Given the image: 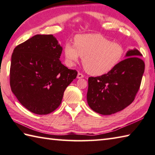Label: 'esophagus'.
<instances>
[{
	"instance_id": "obj_1",
	"label": "esophagus",
	"mask_w": 155,
	"mask_h": 155,
	"mask_svg": "<svg viewBox=\"0 0 155 155\" xmlns=\"http://www.w3.org/2000/svg\"><path fill=\"white\" fill-rule=\"evenodd\" d=\"M83 77H84L83 74H81V73H80V72L78 73V74H77V78H83Z\"/></svg>"
}]
</instances>
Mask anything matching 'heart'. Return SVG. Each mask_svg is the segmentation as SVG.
I'll use <instances>...</instances> for the list:
<instances>
[{"instance_id":"heart-1","label":"heart","mask_w":155,"mask_h":155,"mask_svg":"<svg viewBox=\"0 0 155 155\" xmlns=\"http://www.w3.org/2000/svg\"><path fill=\"white\" fill-rule=\"evenodd\" d=\"M74 40V44L68 42L64 46L66 64L73 66L82 57L83 66L91 75L98 77L112 71L124 56L121 44L112 42L100 34H81Z\"/></svg>"}]
</instances>
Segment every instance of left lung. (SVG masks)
Returning a JSON list of instances; mask_svg holds the SVG:
<instances>
[{
  "label": "left lung",
  "mask_w": 155,
  "mask_h": 155,
  "mask_svg": "<svg viewBox=\"0 0 155 155\" xmlns=\"http://www.w3.org/2000/svg\"><path fill=\"white\" fill-rule=\"evenodd\" d=\"M141 52L134 48L106 74L88 78L87 103L98 114L111 115L122 111L134 101L140 89L145 64Z\"/></svg>",
  "instance_id": "1"
}]
</instances>
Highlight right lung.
Returning <instances> with one entry per match:
<instances>
[{
  "mask_svg": "<svg viewBox=\"0 0 155 155\" xmlns=\"http://www.w3.org/2000/svg\"><path fill=\"white\" fill-rule=\"evenodd\" d=\"M62 47L52 35H35L14 50L10 86L18 101L38 115L54 111L77 72L60 61Z\"/></svg>",
  "mask_w": 155,
  "mask_h": 155,
  "instance_id": "obj_1",
  "label": "right lung"
}]
</instances>
